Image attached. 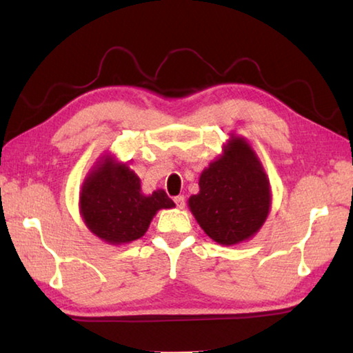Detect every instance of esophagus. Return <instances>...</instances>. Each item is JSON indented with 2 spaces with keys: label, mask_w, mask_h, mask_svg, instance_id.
<instances>
[{
  "label": "esophagus",
  "mask_w": 353,
  "mask_h": 353,
  "mask_svg": "<svg viewBox=\"0 0 353 353\" xmlns=\"http://www.w3.org/2000/svg\"><path fill=\"white\" fill-rule=\"evenodd\" d=\"M174 202H176V205H177L179 208H183V207H185V198H183V196H176Z\"/></svg>",
  "instance_id": "esophagus-1"
}]
</instances>
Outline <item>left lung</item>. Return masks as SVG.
Listing matches in <instances>:
<instances>
[{"mask_svg": "<svg viewBox=\"0 0 353 353\" xmlns=\"http://www.w3.org/2000/svg\"><path fill=\"white\" fill-rule=\"evenodd\" d=\"M188 207L202 230L223 246L252 238L271 207L270 181L249 143L232 135L223 155L199 177Z\"/></svg>", "mask_w": 353, "mask_h": 353, "instance_id": "obj_1", "label": "left lung"}]
</instances>
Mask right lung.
<instances>
[{"mask_svg":"<svg viewBox=\"0 0 353 353\" xmlns=\"http://www.w3.org/2000/svg\"><path fill=\"white\" fill-rule=\"evenodd\" d=\"M163 190L143 194L140 179L128 163L104 155L82 183L79 208L92 234L110 244L139 240L160 208H172Z\"/></svg>","mask_w":353,"mask_h":353,"instance_id":"obj_1","label":"right lung"}]
</instances>
